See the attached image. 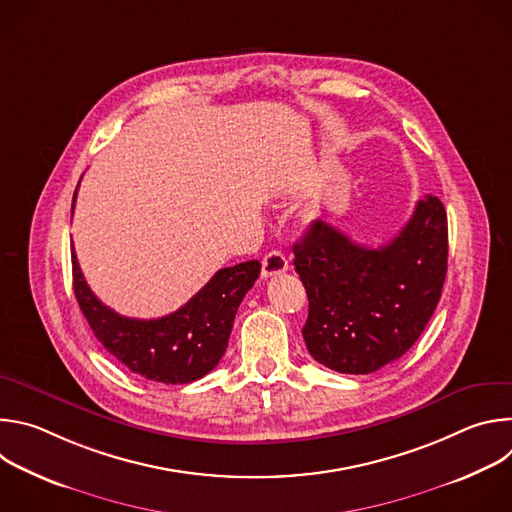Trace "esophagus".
I'll use <instances>...</instances> for the list:
<instances>
[{"label":"esophagus","instance_id":"1","mask_svg":"<svg viewBox=\"0 0 512 512\" xmlns=\"http://www.w3.org/2000/svg\"><path fill=\"white\" fill-rule=\"evenodd\" d=\"M287 267H289L287 257H285L281 251H269V253L263 257L261 273H263V277H273V275L285 273Z\"/></svg>","mask_w":512,"mask_h":512}]
</instances>
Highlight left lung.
I'll use <instances>...</instances> for the list:
<instances>
[{
	"mask_svg": "<svg viewBox=\"0 0 512 512\" xmlns=\"http://www.w3.org/2000/svg\"><path fill=\"white\" fill-rule=\"evenodd\" d=\"M310 310L302 330L314 360L344 375H369L403 356L425 330L448 271V216L425 196L387 245L354 243L314 221L294 245Z\"/></svg>",
	"mask_w": 512,
	"mask_h": 512,
	"instance_id": "8db88e82",
	"label": "left lung"
}]
</instances>
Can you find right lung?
<instances>
[{
    "label": "right lung",
    "mask_w": 512,
    "mask_h": 512,
    "mask_svg": "<svg viewBox=\"0 0 512 512\" xmlns=\"http://www.w3.org/2000/svg\"><path fill=\"white\" fill-rule=\"evenodd\" d=\"M77 190L72 196L75 208ZM261 273L259 261L218 269L180 310L137 320L107 308L87 285L72 251V285L77 302L103 348L123 367L143 379L186 385L208 375L223 358L235 314Z\"/></svg>",
    "instance_id": "right-lung-1"
}]
</instances>
